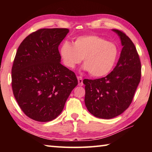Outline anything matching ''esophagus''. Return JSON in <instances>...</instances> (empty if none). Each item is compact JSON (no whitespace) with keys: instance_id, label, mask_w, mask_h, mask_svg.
Returning <instances> with one entry per match:
<instances>
[{"instance_id":"34e87169","label":"esophagus","mask_w":152,"mask_h":152,"mask_svg":"<svg viewBox=\"0 0 152 152\" xmlns=\"http://www.w3.org/2000/svg\"><path fill=\"white\" fill-rule=\"evenodd\" d=\"M77 78H78V85L79 86L83 85V82H82V80L83 79H82V77L80 76H78Z\"/></svg>"}]
</instances>
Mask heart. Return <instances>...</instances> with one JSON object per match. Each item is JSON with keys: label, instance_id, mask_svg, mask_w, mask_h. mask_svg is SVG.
Instances as JSON below:
<instances>
[{"label": "heart", "instance_id": "obj_1", "mask_svg": "<svg viewBox=\"0 0 152 152\" xmlns=\"http://www.w3.org/2000/svg\"><path fill=\"white\" fill-rule=\"evenodd\" d=\"M60 51L64 64L69 68H74L83 58L84 69L94 77L109 74L119 56L115 43L96 35L80 36L76 38L74 44L66 41Z\"/></svg>", "mask_w": 152, "mask_h": 152}]
</instances>
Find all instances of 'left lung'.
<instances>
[{"mask_svg":"<svg viewBox=\"0 0 152 152\" xmlns=\"http://www.w3.org/2000/svg\"><path fill=\"white\" fill-rule=\"evenodd\" d=\"M123 46L117 66L103 78L84 79V102L88 111L101 119H112L130 106L140 83L141 66L134 43L125 33L113 29Z\"/></svg>","mask_w":152,"mask_h":152,"instance_id":"left-lung-1","label":"left lung"}]
</instances>
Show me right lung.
Returning a JSON list of instances; mask_svg holds the SVG:
<instances>
[{
    "label": "right lung",
    "mask_w": 152,
    "mask_h": 152,
    "mask_svg": "<svg viewBox=\"0 0 152 152\" xmlns=\"http://www.w3.org/2000/svg\"><path fill=\"white\" fill-rule=\"evenodd\" d=\"M69 29H40L25 38L17 51L12 70V89L28 117L48 122L62 111L78 84L74 72L60 63L58 47Z\"/></svg>",
    "instance_id": "right-lung-1"
}]
</instances>
